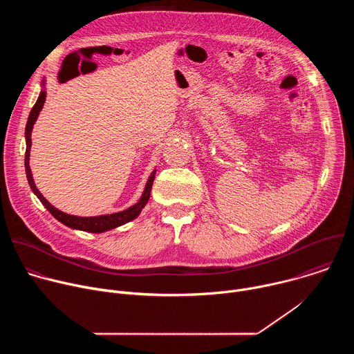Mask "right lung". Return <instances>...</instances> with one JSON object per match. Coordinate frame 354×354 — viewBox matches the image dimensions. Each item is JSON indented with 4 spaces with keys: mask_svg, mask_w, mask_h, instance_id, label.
I'll use <instances>...</instances> for the list:
<instances>
[{
    "mask_svg": "<svg viewBox=\"0 0 354 354\" xmlns=\"http://www.w3.org/2000/svg\"><path fill=\"white\" fill-rule=\"evenodd\" d=\"M44 84L46 81L43 80L41 81V91L39 93V97L36 100L35 106L32 108L30 113H29V118H28V123H26V127H25V140H26V153H25V169H26V178H28V183L30 186V189L33 190V193L37 196V198L41 201V205L50 212V214H52L56 220H59L62 224L70 227V228H74V230H80V231H86V232H105V231H109V230H113V228H118L134 218H137L141 213V210L144 209V206L147 205V201L149 198V194H151V187H153V182L156 179V169L151 172L147 183H145V187H144V192L140 197V200L137 201L136 205H133L131 207L123 210V212H119V213H113V214H104V216H95V217H78V216H71V214H67V213H63L60 212L59 209H56L55 206H52L48 203V201L43 197V194L39 192V189L36 187L35 185V180H33V176H32V171H30V167H29V157H30V145H32V130H33V124L37 120V116L44 105V100H46V91H44Z\"/></svg>",
    "mask_w": 354,
    "mask_h": 354,
    "instance_id": "add662e5",
    "label": "right lung"
}]
</instances>
